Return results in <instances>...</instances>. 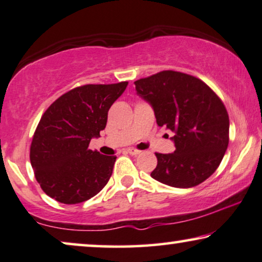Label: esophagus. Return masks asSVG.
I'll return each instance as SVG.
<instances>
[{
  "label": "esophagus",
  "instance_id": "obj_1",
  "mask_svg": "<svg viewBox=\"0 0 262 262\" xmlns=\"http://www.w3.org/2000/svg\"><path fill=\"white\" fill-rule=\"evenodd\" d=\"M127 152L129 153V155H132V156H137V155H139V153H140V151H139V149H135V148H128Z\"/></svg>",
  "mask_w": 262,
  "mask_h": 262
}]
</instances>
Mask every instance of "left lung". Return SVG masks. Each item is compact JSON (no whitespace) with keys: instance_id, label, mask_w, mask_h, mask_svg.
I'll use <instances>...</instances> for the list:
<instances>
[{"instance_id":"1","label":"left lung","mask_w":262,"mask_h":262,"mask_svg":"<svg viewBox=\"0 0 262 262\" xmlns=\"http://www.w3.org/2000/svg\"><path fill=\"white\" fill-rule=\"evenodd\" d=\"M135 90L155 111L157 124L173 132V153H156L152 179L175 188H191L207 180L229 145V115L204 81L175 71L137 80Z\"/></svg>"}]
</instances>
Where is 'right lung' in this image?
Wrapping results in <instances>:
<instances>
[{
  "mask_svg": "<svg viewBox=\"0 0 262 262\" xmlns=\"http://www.w3.org/2000/svg\"><path fill=\"white\" fill-rule=\"evenodd\" d=\"M128 82L83 85L56 99L41 116L30 149L37 182L62 204H80L105 187L115 156L89 148L106 125L107 111Z\"/></svg>",
  "mask_w": 262,
  "mask_h": 262,
  "instance_id": "add662e5",
  "label": "right lung"
}]
</instances>
